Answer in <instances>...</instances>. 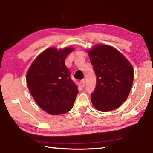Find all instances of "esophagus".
<instances>
[{"mask_svg":"<svg viewBox=\"0 0 153 153\" xmlns=\"http://www.w3.org/2000/svg\"><path fill=\"white\" fill-rule=\"evenodd\" d=\"M81 84H82V86L83 87V88H84V86H85V79H82V81H81Z\"/></svg>","mask_w":153,"mask_h":153,"instance_id":"obj_1","label":"esophagus"}]
</instances>
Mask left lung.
<instances>
[{
    "label": "left lung",
    "mask_w": 153,
    "mask_h": 153,
    "mask_svg": "<svg viewBox=\"0 0 153 153\" xmlns=\"http://www.w3.org/2000/svg\"><path fill=\"white\" fill-rule=\"evenodd\" d=\"M88 53L96 76V86L91 94L92 104L101 111L114 110L129 94L133 82V68L111 46L99 45Z\"/></svg>",
    "instance_id": "left-lung-1"
}]
</instances>
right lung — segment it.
I'll return each instance as SVG.
<instances>
[{
  "mask_svg": "<svg viewBox=\"0 0 153 153\" xmlns=\"http://www.w3.org/2000/svg\"><path fill=\"white\" fill-rule=\"evenodd\" d=\"M74 50L50 48L40 53L29 68L26 82L36 102L51 115L64 114L74 106L78 89L65 59Z\"/></svg>",
  "mask_w": 153,
  "mask_h": 153,
  "instance_id": "right-lung-1",
  "label": "right lung"
}]
</instances>
